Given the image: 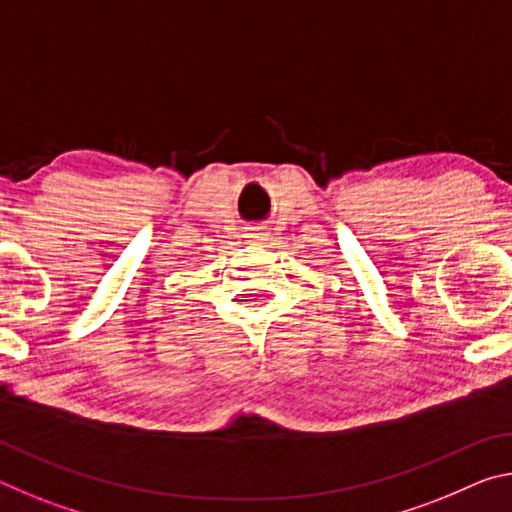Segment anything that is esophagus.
I'll use <instances>...</instances> for the list:
<instances>
[{
    "instance_id": "obj_1",
    "label": "esophagus",
    "mask_w": 512,
    "mask_h": 512,
    "mask_svg": "<svg viewBox=\"0 0 512 512\" xmlns=\"http://www.w3.org/2000/svg\"><path fill=\"white\" fill-rule=\"evenodd\" d=\"M264 237H266V232H264V228H259V225L250 228V232H248V239H253V241H262Z\"/></svg>"
}]
</instances>
